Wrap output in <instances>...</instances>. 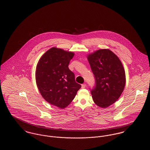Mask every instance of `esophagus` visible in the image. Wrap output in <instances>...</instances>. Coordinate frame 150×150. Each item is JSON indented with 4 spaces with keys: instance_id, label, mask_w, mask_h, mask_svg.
<instances>
[{
    "instance_id": "obj_1",
    "label": "esophagus",
    "mask_w": 150,
    "mask_h": 150,
    "mask_svg": "<svg viewBox=\"0 0 150 150\" xmlns=\"http://www.w3.org/2000/svg\"><path fill=\"white\" fill-rule=\"evenodd\" d=\"M86 86V84H83L81 85V88H85Z\"/></svg>"
}]
</instances>
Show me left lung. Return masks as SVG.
I'll return each mask as SVG.
<instances>
[{"mask_svg": "<svg viewBox=\"0 0 150 150\" xmlns=\"http://www.w3.org/2000/svg\"><path fill=\"white\" fill-rule=\"evenodd\" d=\"M95 79L91 91L94 103L108 107L119 99L125 85V73L120 60L109 50H100L88 57Z\"/></svg>", "mask_w": 150, "mask_h": 150, "instance_id": "left-lung-1", "label": "left lung"}]
</instances>
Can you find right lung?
<instances>
[{
  "instance_id": "obj_1",
  "label": "right lung",
  "mask_w": 150,
  "mask_h": 150,
  "mask_svg": "<svg viewBox=\"0 0 150 150\" xmlns=\"http://www.w3.org/2000/svg\"><path fill=\"white\" fill-rule=\"evenodd\" d=\"M74 53L55 47L47 51L36 69V82L43 98L51 105L64 108L81 87L75 80L69 64Z\"/></svg>"
}]
</instances>
